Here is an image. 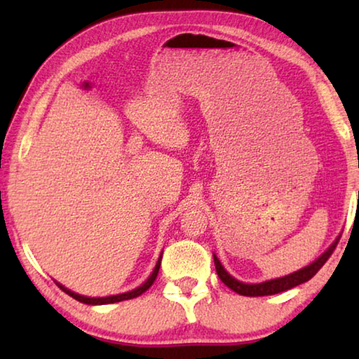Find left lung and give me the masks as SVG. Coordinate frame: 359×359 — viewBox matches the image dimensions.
<instances>
[{"label": "left lung", "mask_w": 359, "mask_h": 359, "mask_svg": "<svg viewBox=\"0 0 359 359\" xmlns=\"http://www.w3.org/2000/svg\"><path fill=\"white\" fill-rule=\"evenodd\" d=\"M340 238H337L336 241L332 242L331 247L327 248V250L318 257L317 259L313 261L312 264H309L306 267H302V269L293 272V274H288L285 277L280 278H272V280H266V282H261V283H244V282H239L236 280L233 276H229L226 269L222 266L220 259H218L215 255H214V263H215V269H217V274L220 277V280L226 285L228 288H231L236 293H239L242 296H269V294H277V293H282V291H287L290 288H294L297 285H301L304 282L311 280V278L317 274V272L323 267V264L327 261V258L331 257L334 248H336L337 242Z\"/></svg>", "instance_id": "1"}]
</instances>
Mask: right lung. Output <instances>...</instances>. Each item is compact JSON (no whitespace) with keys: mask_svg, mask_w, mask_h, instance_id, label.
<instances>
[{"mask_svg":"<svg viewBox=\"0 0 359 359\" xmlns=\"http://www.w3.org/2000/svg\"><path fill=\"white\" fill-rule=\"evenodd\" d=\"M160 266H161V255H160V258H158V261H156V266H155L154 272H151L150 277H149L147 280H145V282L141 285V287H137V288H135V290H131V291H128V293H121V294H115V296H106V297H87V296L77 294V293H74V291H71V290H68V288H65L62 283H58V282H55V283L58 285L60 290H63L66 294H69L71 297H74V299H76V301H79V302L90 304V306H102V304H112V302H120V301L133 299V297H137V296H141L142 293H145V291H147V290L151 287V283L155 282V278H156V276H158V271H160Z\"/></svg>","mask_w":359,"mask_h":359,"instance_id":"add662e5","label":"right lung"}]
</instances>
